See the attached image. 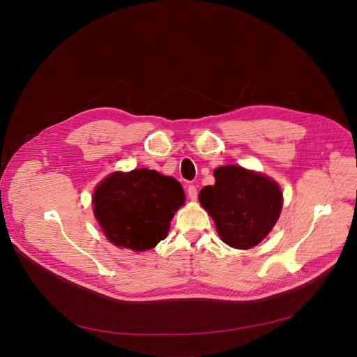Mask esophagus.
<instances>
[{
    "instance_id": "1",
    "label": "esophagus",
    "mask_w": 357,
    "mask_h": 357,
    "mask_svg": "<svg viewBox=\"0 0 357 357\" xmlns=\"http://www.w3.org/2000/svg\"><path fill=\"white\" fill-rule=\"evenodd\" d=\"M186 192H188L189 199H191V201H197V198H198V189H197L195 185H189Z\"/></svg>"
}]
</instances>
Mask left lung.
<instances>
[{
    "label": "left lung",
    "instance_id": "8db88e82",
    "mask_svg": "<svg viewBox=\"0 0 357 357\" xmlns=\"http://www.w3.org/2000/svg\"><path fill=\"white\" fill-rule=\"evenodd\" d=\"M215 185L204 186L199 202L229 247L248 250L263 241L282 208L278 183L243 166L225 165L213 171Z\"/></svg>",
    "mask_w": 357,
    "mask_h": 357
}]
</instances>
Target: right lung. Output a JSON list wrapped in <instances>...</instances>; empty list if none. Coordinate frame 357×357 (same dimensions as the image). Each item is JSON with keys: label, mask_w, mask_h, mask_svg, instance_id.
<instances>
[{"label": "right lung", "mask_w": 357, "mask_h": 357, "mask_svg": "<svg viewBox=\"0 0 357 357\" xmlns=\"http://www.w3.org/2000/svg\"><path fill=\"white\" fill-rule=\"evenodd\" d=\"M183 202L175 178L140 168L105 178L94 189L93 212L112 244L146 251L166 238Z\"/></svg>", "instance_id": "right-lung-1"}]
</instances>
